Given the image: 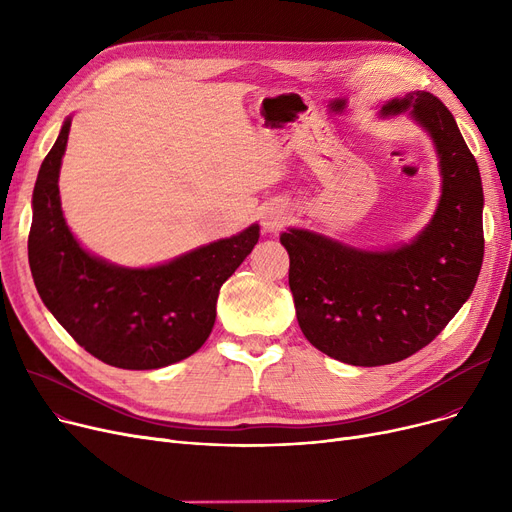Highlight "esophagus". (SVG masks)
Returning a JSON list of instances; mask_svg holds the SVG:
<instances>
[{
    "instance_id": "esophagus-1",
    "label": "esophagus",
    "mask_w": 512,
    "mask_h": 512,
    "mask_svg": "<svg viewBox=\"0 0 512 512\" xmlns=\"http://www.w3.org/2000/svg\"><path fill=\"white\" fill-rule=\"evenodd\" d=\"M284 222H286V213H284V209H280V207H270V209H267V211L263 213V220H261L265 232H276V230H280Z\"/></svg>"
}]
</instances>
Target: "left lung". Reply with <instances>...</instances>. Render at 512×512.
Listing matches in <instances>:
<instances>
[{
    "label": "left lung",
    "mask_w": 512,
    "mask_h": 512,
    "mask_svg": "<svg viewBox=\"0 0 512 512\" xmlns=\"http://www.w3.org/2000/svg\"><path fill=\"white\" fill-rule=\"evenodd\" d=\"M407 110L432 134L442 174L438 211L411 245L369 253L309 230L280 236L305 338L348 365H390L421 351L471 297L481 270L477 161L436 95L409 93L388 101L382 114Z\"/></svg>",
    "instance_id": "1"
}]
</instances>
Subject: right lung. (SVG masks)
<instances>
[{
	"instance_id": "obj_1",
	"label": "right lung",
	"mask_w": 512,
	"mask_h": 512,
	"mask_svg": "<svg viewBox=\"0 0 512 512\" xmlns=\"http://www.w3.org/2000/svg\"><path fill=\"white\" fill-rule=\"evenodd\" d=\"M70 120L45 155L35 191L29 263L39 297L99 361L157 369L191 357L209 338L222 284L259 240L253 224L166 265L126 270L89 255L66 226L58 176Z\"/></svg>"
}]
</instances>
